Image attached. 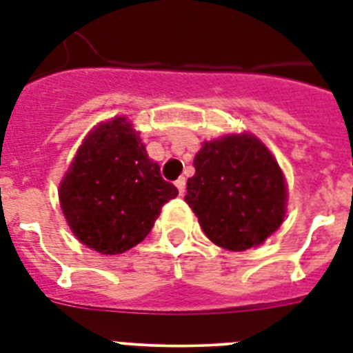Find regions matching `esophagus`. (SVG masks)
Returning a JSON list of instances; mask_svg holds the SVG:
<instances>
[{
    "instance_id": "1",
    "label": "esophagus",
    "mask_w": 353,
    "mask_h": 353,
    "mask_svg": "<svg viewBox=\"0 0 353 353\" xmlns=\"http://www.w3.org/2000/svg\"><path fill=\"white\" fill-rule=\"evenodd\" d=\"M176 186H177V190H179V194H185V190H186V179L185 177H179V179H177L176 181Z\"/></svg>"
}]
</instances>
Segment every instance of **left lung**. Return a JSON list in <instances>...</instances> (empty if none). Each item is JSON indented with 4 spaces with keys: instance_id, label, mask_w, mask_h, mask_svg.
<instances>
[{
    "instance_id": "1",
    "label": "left lung",
    "mask_w": 353,
    "mask_h": 353,
    "mask_svg": "<svg viewBox=\"0 0 353 353\" xmlns=\"http://www.w3.org/2000/svg\"><path fill=\"white\" fill-rule=\"evenodd\" d=\"M194 168L185 201L212 243L226 250H248L279 228L285 219V177L259 139L241 134L205 143Z\"/></svg>"
}]
</instances>
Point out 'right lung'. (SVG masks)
Listing matches in <instances>:
<instances>
[{"instance_id":"1","label":"right lung","mask_w":353,"mask_h":353,"mask_svg":"<svg viewBox=\"0 0 353 353\" xmlns=\"http://www.w3.org/2000/svg\"><path fill=\"white\" fill-rule=\"evenodd\" d=\"M176 196L125 117L88 134L59 186L63 214L77 239L110 256L141 243Z\"/></svg>"}]
</instances>
